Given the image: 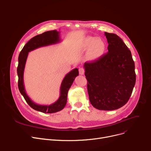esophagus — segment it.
<instances>
[{
    "label": "esophagus",
    "instance_id": "esophagus-1",
    "mask_svg": "<svg viewBox=\"0 0 151 151\" xmlns=\"http://www.w3.org/2000/svg\"><path fill=\"white\" fill-rule=\"evenodd\" d=\"M78 71H79V74L81 75H83L85 73V70L83 68H79L78 69Z\"/></svg>",
    "mask_w": 151,
    "mask_h": 151
}]
</instances>
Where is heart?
Instances as JSON below:
<instances>
[{
	"label": "heart",
	"mask_w": 151,
	"mask_h": 151,
	"mask_svg": "<svg viewBox=\"0 0 151 151\" xmlns=\"http://www.w3.org/2000/svg\"><path fill=\"white\" fill-rule=\"evenodd\" d=\"M82 48L84 50H88L87 52L88 58L96 59L104 54L106 50V43L101 38L88 37L83 40Z\"/></svg>",
	"instance_id": "heart-1"
}]
</instances>
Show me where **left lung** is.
I'll list each match as a JSON object with an SVG mask.
<instances>
[{
  "mask_svg": "<svg viewBox=\"0 0 151 151\" xmlns=\"http://www.w3.org/2000/svg\"><path fill=\"white\" fill-rule=\"evenodd\" d=\"M108 52L84 63L90 103L100 110H114L129 101L136 82L131 52L117 35L105 32Z\"/></svg>",
  "mask_w": 151,
  "mask_h": 151,
  "instance_id": "left-lung-1",
  "label": "left lung"
}]
</instances>
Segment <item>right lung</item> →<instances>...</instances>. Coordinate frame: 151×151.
<instances>
[{"mask_svg":"<svg viewBox=\"0 0 151 151\" xmlns=\"http://www.w3.org/2000/svg\"><path fill=\"white\" fill-rule=\"evenodd\" d=\"M61 41L60 32L56 30L47 31L38 35L28 41L21 51L18 58L17 73L18 76V88L25 100L34 110L44 113H53L63 109L67 102V96L75 78L78 76V70L75 68L68 73L61 82L58 99L50 105H40L34 102L27 94L24 84V72L29 52L39 47L53 45Z\"/></svg>","mask_w":151,"mask_h":151,"instance_id":"right-lung-1","label":"right lung"}]
</instances>
